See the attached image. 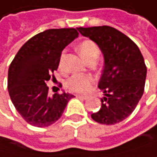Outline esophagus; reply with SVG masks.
<instances>
[{
  "label": "esophagus",
  "instance_id": "34e87169",
  "mask_svg": "<svg viewBox=\"0 0 157 157\" xmlns=\"http://www.w3.org/2000/svg\"><path fill=\"white\" fill-rule=\"evenodd\" d=\"M76 98H80V99H83V100H86V99L89 98L87 95H81V94H77V95H76Z\"/></svg>",
  "mask_w": 157,
  "mask_h": 157
}]
</instances>
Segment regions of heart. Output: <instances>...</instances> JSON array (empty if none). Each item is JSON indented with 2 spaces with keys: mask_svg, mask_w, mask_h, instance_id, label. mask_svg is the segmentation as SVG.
Returning <instances> with one entry per match:
<instances>
[{
  "mask_svg": "<svg viewBox=\"0 0 157 157\" xmlns=\"http://www.w3.org/2000/svg\"><path fill=\"white\" fill-rule=\"evenodd\" d=\"M78 51L80 55L88 61L90 58H98L99 49L93 40L86 39L78 46ZM62 63V61H61ZM94 78L87 74H74L67 81V88L72 93L76 94H87L92 89Z\"/></svg>",
  "mask_w": 157,
  "mask_h": 157,
  "instance_id": "b5f03b06",
  "label": "heart"
}]
</instances>
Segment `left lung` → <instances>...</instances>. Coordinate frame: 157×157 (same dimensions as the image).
<instances>
[{
    "label": "left lung",
    "instance_id": "left-lung-1",
    "mask_svg": "<svg viewBox=\"0 0 157 157\" xmlns=\"http://www.w3.org/2000/svg\"><path fill=\"white\" fill-rule=\"evenodd\" d=\"M82 36L98 45L104 58L98 88L104 96L92 119L102 124L124 121L144 94L147 67L138 46L125 34L109 26L77 28Z\"/></svg>",
    "mask_w": 157,
    "mask_h": 157
}]
</instances>
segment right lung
<instances>
[{
    "mask_svg": "<svg viewBox=\"0 0 157 157\" xmlns=\"http://www.w3.org/2000/svg\"><path fill=\"white\" fill-rule=\"evenodd\" d=\"M76 29H51L36 34L21 47L8 68L7 90L15 109L28 124H53L62 117L68 93L49 94L46 85L58 69L63 50L78 37Z\"/></svg>",
    "mask_w": 157,
    "mask_h": 157,
    "instance_id": "add662e5",
    "label": "right lung"
}]
</instances>
